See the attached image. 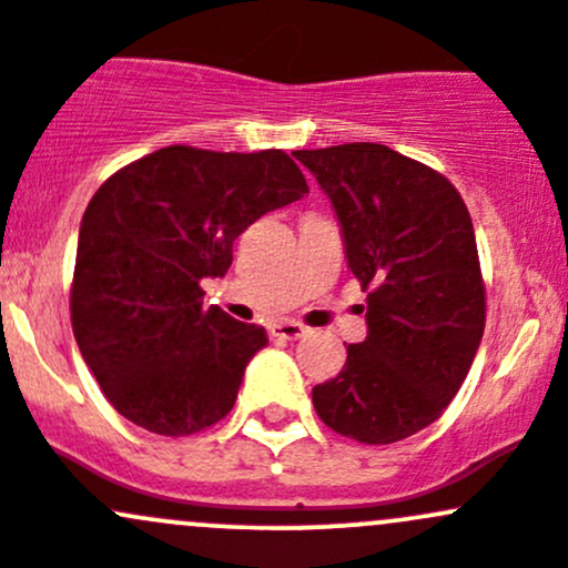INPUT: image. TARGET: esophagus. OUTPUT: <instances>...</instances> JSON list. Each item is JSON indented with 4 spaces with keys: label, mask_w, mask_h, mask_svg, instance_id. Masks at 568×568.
<instances>
[{
    "label": "esophagus",
    "mask_w": 568,
    "mask_h": 568,
    "mask_svg": "<svg viewBox=\"0 0 568 568\" xmlns=\"http://www.w3.org/2000/svg\"><path fill=\"white\" fill-rule=\"evenodd\" d=\"M271 333L276 338H301V336H306V327H303L301 323H276L271 327Z\"/></svg>",
    "instance_id": "1"
}]
</instances>
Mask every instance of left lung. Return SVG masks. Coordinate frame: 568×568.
I'll return each mask as SVG.
<instances>
[{
  "mask_svg": "<svg viewBox=\"0 0 568 568\" xmlns=\"http://www.w3.org/2000/svg\"><path fill=\"white\" fill-rule=\"evenodd\" d=\"M292 155L336 207L369 325L344 369L314 385V410L349 440L399 443L452 405L481 344L487 286L470 213L452 180L385 144Z\"/></svg>",
  "mask_w": 568,
  "mask_h": 568,
  "instance_id": "left-lung-1",
  "label": "left lung"
}]
</instances>
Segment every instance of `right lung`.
<instances>
[{
  "label": "right lung",
  "mask_w": 568,
  "mask_h": 568,
  "mask_svg": "<svg viewBox=\"0 0 568 568\" xmlns=\"http://www.w3.org/2000/svg\"><path fill=\"white\" fill-rule=\"evenodd\" d=\"M308 185L284 150H155L114 172L81 219L70 284L73 336L116 413L189 437L232 410L262 325L202 306L232 243Z\"/></svg>",
  "instance_id": "obj_1"
}]
</instances>
